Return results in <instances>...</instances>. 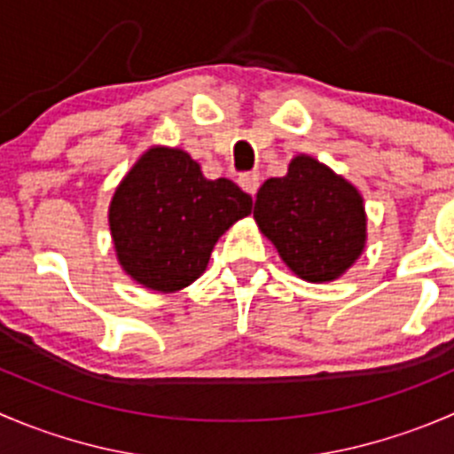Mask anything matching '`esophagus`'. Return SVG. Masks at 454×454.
Listing matches in <instances>:
<instances>
[{
    "instance_id": "1",
    "label": "esophagus",
    "mask_w": 454,
    "mask_h": 454,
    "mask_svg": "<svg viewBox=\"0 0 454 454\" xmlns=\"http://www.w3.org/2000/svg\"><path fill=\"white\" fill-rule=\"evenodd\" d=\"M237 182H239V186L244 188L246 192L254 195V192H257V188H259V175L257 173H241Z\"/></svg>"
}]
</instances>
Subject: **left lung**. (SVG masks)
<instances>
[{
	"label": "left lung",
	"mask_w": 454,
	"mask_h": 454,
	"mask_svg": "<svg viewBox=\"0 0 454 454\" xmlns=\"http://www.w3.org/2000/svg\"><path fill=\"white\" fill-rule=\"evenodd\" d=\"M253 215L286 266L306 281L337 279L366 241L362 195L306 155L290 161L286 177L263 182Z\"/></svg>",
	"instance_id": "1"
}]
</instances>
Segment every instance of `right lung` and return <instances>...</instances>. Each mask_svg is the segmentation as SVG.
<instances>
[{"instance_id": "add662e5", "label": "right lung", "mask_w": 454, "mask_h": 454, "mask_svg": "<svg viewBox=\"0 0 454 454\" xmlns=\"http://www.w3.org/2000/svg\"><path fill=\"white\" fill-rule=\"evenodd\" d=\"M253 197L231 179H206L177 148H151L110 201V232L124 270L160 293L186 288L219 237L250 215Z\"/></svg>"}]
</instances>
